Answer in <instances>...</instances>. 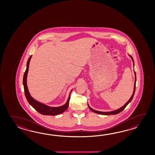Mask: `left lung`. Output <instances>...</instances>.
<instances>
[{
    "mask_svg": "<svg viewBox=\"0 0 155 155\" xmlns=\"http://www.w3.org/2000/svg\"><path fill=\"white\" fill-rule=\"evenodd\" d=\"M129 56L131 58L132 61V62H133V66L134 67L135 64H134V59L132 58V57L131 55H129ZM134 74H135V83H134V91H133V94H132V95L131 97L130 98V99H129V101H128L127 102H126L124 105L122 106V107H121L120 108L117 109V110H115L112 111H109V112H102V111H96L95 110H94V109H92V108H91V107L89 105V104H87L89 109H90V110H91V111H93V112H95V113L99 114H101V115H116V114H119L120 112H121L122 110H124V109L126 107V106L127 105L129 104V103L133 99V97H134V94H135V89H136V73H135V70H134Z\"/></svg>",
    "mask_w": 155,
    "mask_h": 155,
    "instance_id": "left-lung-1",
    "label": "left lung"
}]
</instances>
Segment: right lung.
Masks as SVG:
<instances>
[{"label": "right lung", "mask_w": 155, "mask_h": 155, "mask_svg": "<svg viewBox=\"0 0 155 155\" xmlns=\"http://www.w3.org/2000/svg\"><path fill=\"white\" fill-rule=\"evenodd\" d=\"M31 57H32V55L30 56L29 59L27 61L26 70L24 74L23 81L24 93H25V95L30 105L33 107V108L35 109L38 112H39L40 114L44 115L55 116L59 115L60 114H62L65 111H66V109H68V107L69 106V103L70 98V94L72 91L73 89L70 92L69 95L68 99L67 100L66 103L63 106H59V107H51L49 106L46 105L45 104H43L41 102H39L35 99H34L33 97L30 95L29 90L28 88V86H27V76H28V70H29L30 61Z\"/></svg>", "instance_id": "right-lung-1"}]
</instances>
